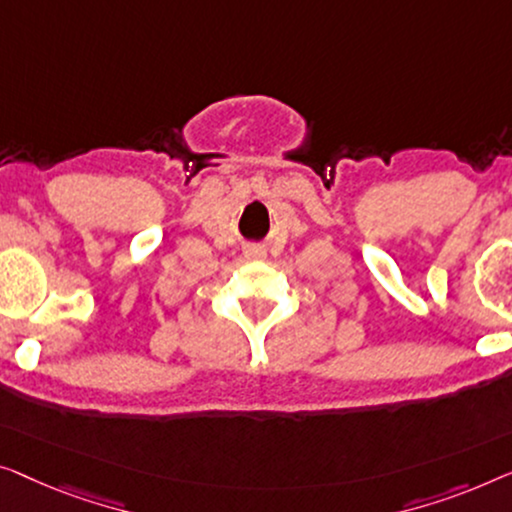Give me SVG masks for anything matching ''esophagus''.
<instances>
[{
  "label": "esophagus",
  "mask_w": 512,
  "mask_h": 512,
  "mask_svg": "<svg viewBox=\"0 0 512 512\" xmlns=\"http://www.w3.org/2000/svg\"><path fill=\"white\" fill-rule=\"evenodd\" d=\"M246 257L248 259H259V257H264V253H262V250H248Z\"/></svg>",
  "instance_id": "34e87169"
}]
</instances>
